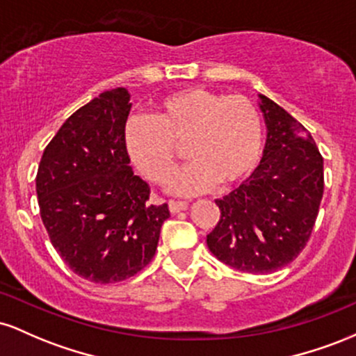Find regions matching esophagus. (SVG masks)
<instances>
[{"label":"esophagus","mask_w":356,"mask_h":356,"mask_svg":"<svg viewBox=\"0 0 356 356\" xmlns=\"http://www.w3.org/2000/svg\"><path fill=\"white\" fill-rule=\"evenodd\" d=\"M187 206H189V204H187L186 201H175V199H170L169 201V211L172 212V214H177V212L186 211Z\"/></svg>","instance_id":"1"}]
</instances>
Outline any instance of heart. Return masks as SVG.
Returning <instances> with one entry per match:
<instances>
[{
  "instance_id": "b5f03b06",
  "label": "heart",
  "mask_w": 356,
  "mask_h": 356,
  "mask_svg": "<svg viewBox=\"0 0 356 356\" xmlns=\"http://www.w3.org/2000/svg\"><path fill=\"white\" fill-rule=\"evenodd\" d=\"M125 147L140 172L164 182L177 147L191 162L174 177L172 191L192 194L212 182L227 187L254 169L263 147V122L243 95L191 87L159 100L152 118L134 117L125 125Z\"/></svg>"
}]
</instances>
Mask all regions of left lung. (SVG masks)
<instances>
[{
  "label": "left lung",
  "instance_id": "left-lung-1",
  "mask_svg": "<svg viewBox=\"0 0 356 356\" xmlns=\"http://www.w3.org/2000/svg\"><path fill=\"white\" fill-rule=\"evenodd\" d=\"M266 147L251 177L218 199L220 219L207 248L227 266L266 275L288 266L312 236L323 197V157L312 134L259 95Z\"/></svg>",
  "mask_w": 356,
  "mask_h": 356
}]
</instances>
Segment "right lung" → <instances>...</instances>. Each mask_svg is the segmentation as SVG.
<instances>
[{
    "instance_id": "add662e5",
    "label": "right lung",
    "mask_w": 356,
    "mask_h": 356,
    "mask_svg": "<svg viewBox=\"0 0 356 356\" xmlns=\"http://www.w3.org/2000/svg\"><path fill=\"white\" fill-rule=\"evenodd\" d=\"M124 87L100 93L67 118L36 174L40 216L48 238L75 275L92 283L124 281L152 261L167 204L129 165Z\"/></svg>"
}]
</instances>
